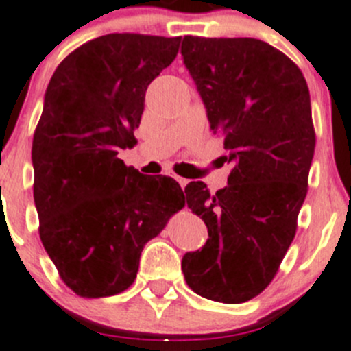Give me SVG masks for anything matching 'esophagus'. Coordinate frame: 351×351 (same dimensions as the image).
<instances>
[{"mask_svg":"<svg viewBox=\"0 0 351 351\" xmlns=\"http://www.w3.org/2000/svg\"><path fill=\"white\" fill-rule=\"evenodd\" d=\"M175 180L180 183V186H182V189H185V185L189 183L185 178H180V176H175Z\"/></svg>","mask_w":351,"mask_h":351,"instance_id":"obj_1","label":"esophagus"}]
</instances>
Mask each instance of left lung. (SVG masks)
I'll list each match as a JSON object with an SVG mask.
<instances>
[{"label": "left lung", "mask_w": 351, "mask_h": 351, "mask_svg": "<svg viewBox=\"0 0 351 351\" xmlns=\"http://www.w3.org/2000/svg\"><path fill=\"white\" fill-rule=\"evenodd\" d=\"M182 57L234 166L215 195L202 182L185 186L209 237L182 270L199 296L244 303L271 282L296 234L315 150L310 91L296 64L260 39L185 36Z\"/></svg>", "instance_id": "8db88e82"}]
</instances>
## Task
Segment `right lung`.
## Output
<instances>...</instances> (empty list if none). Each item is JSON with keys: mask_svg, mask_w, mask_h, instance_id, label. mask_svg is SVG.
Returning a JSON list of instances; mask_svg holds the SVG:
<instances>
[{"mask_svg": "<svg viewBox=\"0 0 351 351\" xmlns=\"http://www.w3.org/2000/svg\"><path fill=\"white\" fill-rule=\"evenodd\" d=\"M180 38L107 34L53 72L32 140L39 237L62 280L83 298L123 293L143 245L185 206L169 176H147L117 157L136 143L149 84Z\"/></svg>", "mask_w": 351, "mask_h": 351, "instance_id": "1", "label": "right lung"}]
</instances>
